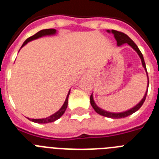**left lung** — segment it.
Returning <instances> with one entry per match:
<instances>
[{"mask_svg":"<svg viewBox=\"0 0 159 159\" xmlns=\"http://www.w3.org/2000/svg\"><path fill=\"white\" fill-rule=\"evenodd\" d=\"M107 32L111 33V32L112 34L114 35L115 38H116V41H117V45L119 46H121L123 45V43H127L128 45H130L132 48L134 49V51L138 53L139 55V57H140L141 59V61H142V64H143V67H144V69L145 71H147V67H146V64H145V61H144V58H143V56L142 54V52H140V50L139 49L138 46L136 45L134 42L127 35H126L125 33L121 32H119V31H116V30H107ZM147 80H148V84H147V87L149 86V78H148V75H147ZM147 91H148V88L147 89V92H146L145 95L143 96V98L142 99V100L140 101L139 103H138L136 106H134V107L130 108L129 110L126 111H123V112H118V113H115V112H110V111H107L102 110L101 109L100 107L97 106L95 104V101H94L93 99V95L92 94L91 97H90V102H91V105L92 106V107L94 108V110L97 112V113L99 114V115H101L102 116H105V117H108V118H111V119H121V118H125V117H127V116H130L132 115L133 113H134L135 111H137L139 109L142 107V105L143 104V102L145 101L146 99V97H147Z\"/></svg>","mask_w":159,"mask_h":159,"instance_id":"8db88e82","label":"left lung"}]
</instances>
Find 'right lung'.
<instances>
[{
  "label": "right lung",
  "instance_id": "1",
  "mask_svg": "<svg viewBox=\"0 0 159 159\" xmlns=\"http://www.w3.org/2000/svg\"><path fill=\"white\" fill-rule=\"evenodd\" d=\"M56 34H57V30L54 29H43V30L39 31V32H36L35 35H33L32 36H30L29 38H28L27 40L24 42V43L22 44V46L20 48H23L25 44H27L29 42L32 41V40H36V39L40 38V37H42V36H53V35H56ZM70 92H71V91L69 90V92H68V93H67V97H66V99H65V101H64V104H63V106L61 107V108H60L58 111H57L56 113H54L53 115H52V116H48V117L43 118V119H29V118H28V119H29V120H31V121L34 122V123H52V122L56 121V120H57L58 119H60V118L63 115H64V113L65 112L66 109H67V102H68V96H69Z\"/></svg>",
  "mask_w": 159,
  "mask_h": 159
}]
</instances>
